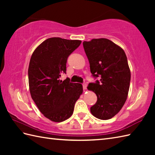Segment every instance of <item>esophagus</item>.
<instances>
[{
  "label": "esophagus",
  "instance_id": "esophagus-1",
  "mask_svg": "<svg viewBox=\"0 0 155 155\" xmlns=\"http://www.w3.org/2000/svg\"><path fill=\"white\" fill-rule=\"evenodd\" d=\"M87 87V84H83V88L84 90H86Z\"/></svg>",
  "mask_w": 155,
  "mask_h": 155
}]
</instances>
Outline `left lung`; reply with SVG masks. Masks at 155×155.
Instances as JSON below:
<instances>
[{
  "instance_id": "left-lung-1",
  "label": "left lung",
  "mask_w": 155,
  "mask_h": 155,
  "mask_svg": "<svg viewBox=\"0 0 155 155\" xmlns=\"http://www.w3.org/2000/svg\"><path fill=\"white\" fill-rule=\"evenodd\" d=\"M83 44L92 75L100 78L87 87L97 97L91 113L99 119H110L120 110L128 97L130 71L126 54L107 38H94Z\"/></svg>"
}]
</instances>
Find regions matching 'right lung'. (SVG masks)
<instances>
[{
    "mask_svg": "<svg viewBox=\"0 0 155 155\" xmlns=\"http://www.w3.org/2000/svg\"><path fill=\"white\" fill-rule=\"evenodd\" d=\"M81 41L49 38L32 53L28 70L29 90L32 100L45 117L60 123L73 113L74 104L83 93L80 83H70L66 73L67 58L79 47Z\"/></svg>",
    "mask_w": 155,
    "mask_h": 155,
    "instance_id": "obj_1",
    "label": "right lung"
}]
</instances>
